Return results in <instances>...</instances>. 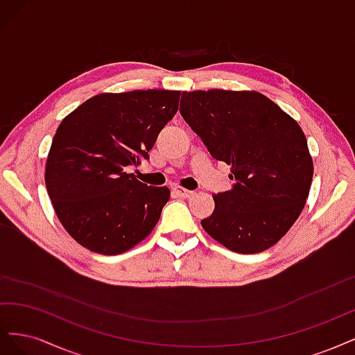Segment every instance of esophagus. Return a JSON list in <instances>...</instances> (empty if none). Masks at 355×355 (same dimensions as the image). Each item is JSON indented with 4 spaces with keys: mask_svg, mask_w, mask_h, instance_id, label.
Instances as JSON below:
<instances>
[{
    "mask_svg": "<svg viewBox=\"0 0 355 355\" xmlns=\"http://www.w3.org/2000/svg\"><path fill=\"white\" fill-rule=\"evenodd\" d=\"M175 192L182 198H191L192 196H194V191H189V189H185L182 187H175Z\"/></svg>",
    "mask_w": 355,
    "mask_h": 355,
    "instance_id": "1",
    "label": "esophagus"
}]
</instances>
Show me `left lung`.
I'll list each match as a JSON object with an SVG mask.
<instances>
[{
  "mask_svg": "<svg viewBox=\"0 0 355 355\" xmlns=\"http://www.w3.org/2000/svg\"><path fill=\"white\" fill-rule=\"evenodd\" d=\"M182 98L180 115L234 180L213 196L214 210L201 227L235 253L270 249L293 227L313 182L302 128L259 92L196 90Z\"/></svg>",
  "mask_w": 355,
  "mask_h": 355,
  "instance_id": "1",
  "label": "left lung"
}]
</instances>
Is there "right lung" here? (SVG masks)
<instances>
[{
    "instance_id": "obj_1",
    "label": "right lung",
    "mask_w": 355,
    "mask_h": 355,
    "mask_svg": "<svg viewBox=\"0 0 355 355\" xmlns=\"http://www.w3.org/2000/svg\"><path fill=\"white\" fill-rule=\"evenodd\" d=\"M180 92L101 93L59 124L46 163V188L60 223L85 249L120 254L146 239L170 198L125 167L148 159L175 116Z\"/></svg>"
}]
</instances>
